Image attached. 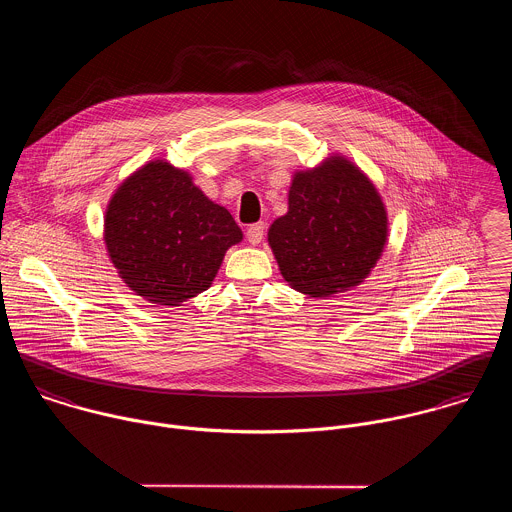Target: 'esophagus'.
Returning a JSON list of instances; mask_svg holds the SVG:
<instances>
[{
    "label": "esophagus",
    "mask_w": 512,
    "mask_h": 512,
    "mask_svg": "<svg viewBox=\"0 0 512 512\" xmlns=\"http://www.w3.org/2000/svg\"><path fill=\"white\" fill-rule=\"evenodd\" d=\"M264 234H266V224L264 222H256V224H250L248 230H246V238L250 244H260L264 240Z\"/></svg>",
    "instance_id": "34e87169"
}]
</instances>
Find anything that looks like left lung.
<instances>
[{
	"mask_svg": "<svg viewBox=\"0 0 512 512\" xmlns=\"http://www.w3.org/2000/svg\"><path fill=\"white\" fill-rule=\"evenodd\" d=\"M386 211L365 175L335 157L293 177L288 215L268 242L293 290L323 297L359 286L386 242Z\"/></svg>",
	"mask_w": 512,
	"mask_h": 512,
	"instance_id": "obj_1",
	"label": "left lung"
}]
</instances>
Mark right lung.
<instances>
[{
  "mask_svg": "<svg viewBox=\"0 0 512 512\" xmlns=\"http://www.w3.org/2000/svg\"><path fill=\"white\" fill-rule=\"evenodd\" d=\"M104 224L122 280L159 305H179L205 292L224 252L242 240L232 215L165 161H151L126 179Z\"/></svg>",
  "mask_w": 512,
  "mask_h": 512,
  "instance_id": "1",
  "label": "right lung"
}]
</instances>
